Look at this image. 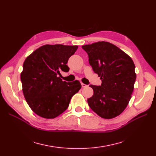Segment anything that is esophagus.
I'll list each match as a JSON object with an SVG mask.
<instances>
[{
	"label": "esophagus",
	"instance_id": "34e87169",
	"mask_svg": "<svg viewBox=\"0 0 156 156\" xmlns=\"http://www.w3.org/2000/svg\"><path fill=\"white\" fill-rule=\"evenodd\" d=\"M81 87H82V88H86V87H87L88 86L87 85V84H84V83H81Z\"/></svg>",
	"mask_w": 156,
	"mask_h": 156
}]
</instances>
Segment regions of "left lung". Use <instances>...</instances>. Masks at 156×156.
Returning a JSON list of instances; mask_svg holds the SVG:
<instances>
[{
  "label": "left lung",
  "mask_w": 156,
  "mask_h": 156,
  "mask_svg": "<svg viewBox=\"0 0 156 156\" xmlns=\"http://www.w3.org/2000/svg\"><path fill=\"white\" fill-rule=\"evenodd\" d=\"M89 64L100 77L101 86L90 84L94 95L88 99L91 109L103 119H111L124 111L131 98L136 80L130 56L109 42L83 45Z\"/></svg>",
  "instance_id": "1"
}]
</instances>
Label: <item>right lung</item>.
I'll use <instances>...</instances> for the list:
<instances>
[{
	"label": "right lung",
	"instance_id": "1",
	"mask_svg": "<svg viewBox=\"0 0 156 156\" xmlns=\"http://www.w3.org/2000/svg\"><path fill=\"white\" fill-rule=\"evenodd\" d=\"M77 45H45L25 59L21 73L23 92L31 109L44 119H55L67 109L71 98L81 84L77 80L63 81L60 72H68V59Z\"/></svg>",
	"mask_w": 156,
	"mask_h": 156
}]
</instances>
